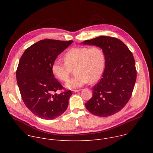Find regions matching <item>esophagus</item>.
<instances>
[{
    "label": "esophagus",
    "instance_id": "34e87169",
    "mask_svg": "<svg viewBox=\"0 0 153 153\" xmlns=\"http://www.w3.org/2000/svg\"><path fill=\"white\" fill-rule=\"evenodd\" d=\"M80 91V90H73V91L74 92V93H77V92H79V91Z\"/></svg>",
    "mask_w": 153,
    "mask_h": 153
}]
</instances>
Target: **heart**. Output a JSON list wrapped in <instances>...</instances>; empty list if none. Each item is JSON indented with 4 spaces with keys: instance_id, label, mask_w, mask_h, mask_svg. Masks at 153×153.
I'll list each match as a JSON object with an SVG mask.
<instances>
[{
    "instance_id": "b5f03b06",
    "label": "heart",
    "mask_w": 153,
    "mask_h": 153,
    "mask_svg": "<svg viewBox=\"0 0 153 153\" xmlns=\"http://www.w3.org/2000/svg\"><path fill=\"white\" fill-rule=\"evenodd\" d=\"M63 59L65 62L55 60L51 70L57 79L67 82L71 68L75 67L76 75L66 85L69 88H79L89 81L90 83L96 82L103 73L105 62V54L97 46L71 48L65 54Z\"/></svg>"
}]
</instances>
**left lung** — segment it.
<instances>
[{
  "instance_id": "8db88e82",
  "label": "left lung",
  "mask_w": 153,
  "mask_h": 153,
  "mask_svg": "<svg viewBox=\"0 0 153 153\" xmlns=\"http://www.w3.org/2000/svg\"><path fill=\"white\" fill-rule=\"evenodd\" d=\"M101 48L105 54V68L102 77L93 88V97L85 103L94 115H113L126 105L134 89L137 71L133 55L120 40L99 36L82 42Z\"/></svg>"
}]
</instances>
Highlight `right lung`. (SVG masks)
Instances as JSON below:
<instances>
[{
	"instance_id": "add662e5",
	"label": "right lung",
	"mask_w": 153,
	"mask_h": 153,
	"mask_svg": "<svg viewBox=\"0 0 153 153\" xmlns=\"http://www.w3.org/2000/svg\"><path fill=\"white\" fill-rule=\"evenodd\" d=\"M73 42L46 39L28 47L20 59L16 71L19 91L25 105L37 117L54 119L68 108L72 93L63 89L52 73L57 57Z\"/></svg>"
}]
</instances>
